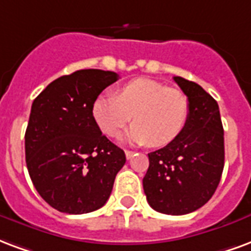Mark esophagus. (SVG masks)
Here are the masks:
<instances>
[{"mask_svg":"<svg viewBox=\"0 0 251 251\" xmlns=\"http://www.w3.org/2000/svg\"><path fill=\"white\" fill-rule=\"evenodd\" d=\"M125 155H126V158L130 159L131 157L134 155V151H131V150H125Z\"/></svg>","mask_w":251,"mask_h":251,"instance_id":"obj_1","label":"esophagus"}]
</instances>
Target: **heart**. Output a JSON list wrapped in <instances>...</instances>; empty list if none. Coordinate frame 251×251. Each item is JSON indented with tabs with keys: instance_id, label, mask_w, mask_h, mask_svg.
<instances>
[{
	"instance_id": "b5f03b06",
	"label": "heart",
	"mask_w": 251,
	"mask_h": 251,
	"mask_svg": "<svg viewBox=\"0 0 251 251\" xmlns=\"http://www.w3.org/2000/svg\"><path fill=\"white\" fill-rule=\"evenodd\" d=\"M189 100L178 89L150 78L131 79L113 94L98 96L92 105V117L107 137H117L130 122L126 133L131 144L166 146L182 133L189 118Z\"/></svg>"
}]
</instances>
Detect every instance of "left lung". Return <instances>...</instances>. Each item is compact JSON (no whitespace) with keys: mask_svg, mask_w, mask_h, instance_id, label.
Instances as JSON below:
<instances>
[{"mask_svg":"<svg viewBox=\"0 0 251 251\" xmlns=\"http://www.w3.org/2000/svg\"><path fill=\"white\" fill-rule=\"evenodd\" d=\"M189 100L182 133L162 149L149 153L144 192L155 211L183 215L196 211L214 194L225 165L220 107L198 83L174 77Z\"/></svg>","mask_w":251,"mask_h":251,"instance_id":"obj_1","label":"left lung"}]
</instances>
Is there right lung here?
Here are the masks:
<instances>
[{"label": "right lung", "mask_w": 251, "mask_h": 251, "mask_svg": "<svg viewBox=\"0 0 251 251\" xmlns=\"http://www.w3.org/2000/svg\"><path fill=\"white\" fill-rule=\"evenodd\" d=\"M118 74L83 69L49 83L33 101L25 157L40 196L61 213L85 214L102 207L125 165L124 150L102 134L93 101Z\"/></svg>", "instance_id": "1"}]
</instances>
